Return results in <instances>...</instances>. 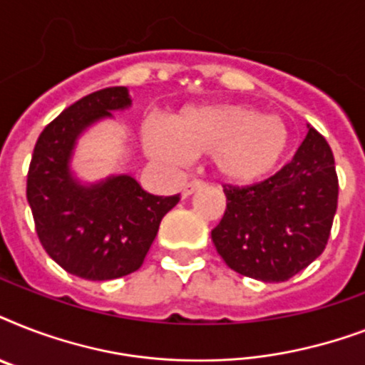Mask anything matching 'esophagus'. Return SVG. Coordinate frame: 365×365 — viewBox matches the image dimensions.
<instances>
[{
  "label": "esophagus",
  "mask_w": 365,
  "mask_h": 365,
  "mask_svg": "<svg viewBox=\"0 0 365 365\" xmlns=\"http://www.w3.org/2000/svg\"><path fill=\"white\" fill-rule=\"evenodd\" d=\"M200 187H205V182L202 180H191V182L187 183H183V187H182V197L185 199V197H189V195H193L197 189Z\"/></svg>",
  "instance_id": "34e87169"
}]
</instances>
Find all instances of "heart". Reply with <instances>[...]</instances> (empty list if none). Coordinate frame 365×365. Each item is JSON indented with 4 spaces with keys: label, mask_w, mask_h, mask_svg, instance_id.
Here are the masks:
<instances>
[{
    "label": "heart",
    "mask_w": 365,
    "mask_h": 365,
    "mask_svg": "<svg viewBox=\"0 0 365 365\" xmlns=\"http://www.w3.org/2000/svg\"><path fill=\"white\" fill-rule=\"evenodd\" d=\"M145 148L153 157L174 160L212 155L214 170L225 182L252 183L274 170L286 153L289 132L277 115L254 108L216 104L187 108L166 121V132L148 128Z\"/></svg>",
    "instance_id": "obj_1"
}]
</instances>
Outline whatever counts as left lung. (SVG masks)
<instances>
[{
    "label": "left lung",
    "mask_w": 365,
    "mask_h": 365,
    "mask_svg": "<svg viewBox=\"0 0 365 365\" xmlns=\"http://www.w3.org/2000/svg\"><path fill=\"white\" fill-rule=\"evenodd\" d=\"M227 208L212 242L233 271L284 282L309 267L328 244L339 180L326 138L309 126L288 165L263 182L223 185Z\"/></svg>",
    "instance_id": "obj_1"
}]
</instances>
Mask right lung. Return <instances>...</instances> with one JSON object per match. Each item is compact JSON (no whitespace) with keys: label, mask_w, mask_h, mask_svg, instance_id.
<instances>
[{"label":"right lung","mask_w":365,"mask_h":365,"mask_svg":"<svg viewBox=\"0 0 365 365\" xmlns=\"http://www.w3.org/2000/svg\"><path fill=\"white\" fill-rule=\"evenodd\" d=\"M130 106L126 87L88 94L66 108L39 134L31 155L26 197L39 242L64 271L85 280H113L142 267L160 220L180 195L148 193L130 176L85 187L71 178L76 138L113 110Z\"/></svg>","instance_id":"obj_1"}]
</instances>
